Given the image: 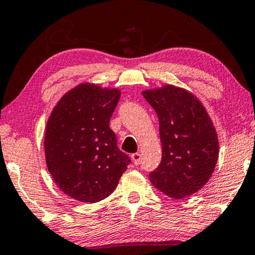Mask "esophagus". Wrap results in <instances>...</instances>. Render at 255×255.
<instances>
[{
  "label": "esophagus",
  "mask_w": 255,
  "mask_h": 255,
  "mask_svg": "<svg viewBox=\"0 0 255 255\" xmlns=\"http://www.w3.org/2000/svg\"><path fill=\"white\" fill-rule=\"evenodd\" d=\"M131 159H132L134 165H139L140 161H142V156H140V153L138 152L133 153V155H131Z\"/></svg>",
  "instance_id": "obj_1"
}]
</instances>
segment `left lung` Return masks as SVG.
<instances>
[{
    "label": "left lung",
    "mask_w": 255,
    "mask_h": 255,
    "mask_svg": "<svg viewBox=\"0 0 255 255\" xmlns=\"http://www.w3.org/2000/svg\"><path fill=\"white\" fill-rule=\"evenodd\" d=\"M159 121L162 161L149 178L172 199L197 193L214 172L219 157L218 133L196 96L182 87L163 85L142 92Z\"/></svg>",
    "instance_id": "obj_1"
}]
</instances>
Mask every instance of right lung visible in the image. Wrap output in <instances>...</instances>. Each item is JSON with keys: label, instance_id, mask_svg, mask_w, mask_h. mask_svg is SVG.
I'll return each instance as SVG.
<instances>
[{"label": "right lung", "instance_id": "obj_1", "mask_svg": "<svg viewBox=\"0 0 255 255\" xmlns=\"http://www.w3.org/2000/svg\"><path fill=\"white\" fill-rule=\"evenodd\" d=\"M118 89L81 83L61 97L45 131L48 171L62 193L85 203L111 195L130 158L117 146L110 128Z\"/></svg>", "mask_w": 255, "mask_h": 255}]
</instances>
